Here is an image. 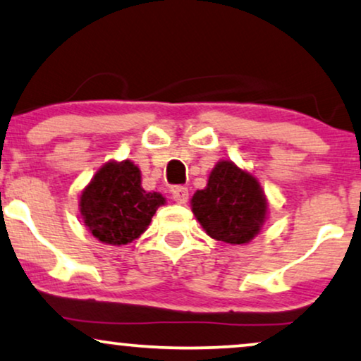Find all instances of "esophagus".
Segmentation results:
<instances>
[{
    "mask_svg": "<svg viewBox=\"0 0 361 361\" xmlns=\"http://www.w3.org/2000/svg\"><path fill=\"white\" fill-rule=\"evenodd\" d=\"M172 199H174L177 204H185L187 200H189V189L182 185L174 187V189H172Z\"/></svg>",
    "mask_w": 361,
    "mask_h": 361,
    "instance_id": "esophagus-1",
    "label": "esophagus"
}]
</instances>
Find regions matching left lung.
<instances>
[{
    "instance_id": "8db88e82",
    "label": "left lung",
    "mask_w": 361,
    "mask_h": 361,
    "mask_svg": "<svg viewBox=\"0 0 361 361\" xmlns=\"http://www.w3.org/2000/svg\"><path fill=\"white\" fill-rule=\"evenodd\" d=\"M190 207L207 235L231 245L259 235L269 214L257 177L227 159L215 164L207 185L192 195Z\"/></svg>"
}]
</instances>
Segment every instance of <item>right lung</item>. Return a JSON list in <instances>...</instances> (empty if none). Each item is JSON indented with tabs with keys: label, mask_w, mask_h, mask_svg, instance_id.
<instances>
[{
	"label": "right lung",
	"mask_w": 361,
	"mask_h": 361,
	"mask_svg": "<svg viewBox=\"0 0 361 361\" xmlns=\"http://www.w3.org/2000/svg\"><path fill=\"white\" fill-rule=\"evenodd\" d=\"M166 199L140 185V169L129 159L109 161L79 195L87 231L107 245H126L142 235Z\"/></svg>",
	"instance_id": "obj_1"
}]
</instances>
